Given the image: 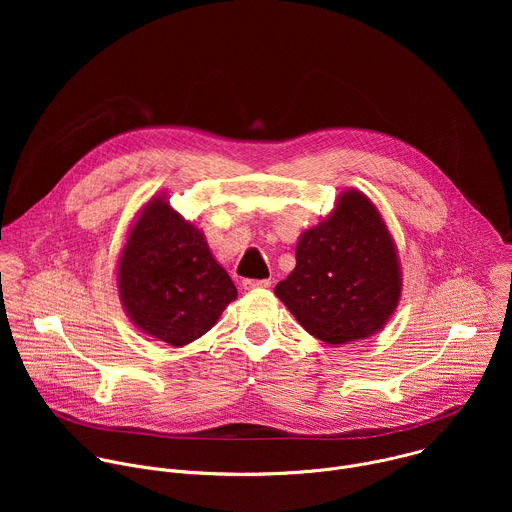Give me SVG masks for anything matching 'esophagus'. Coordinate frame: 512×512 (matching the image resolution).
I'll return each mask as SVG.
<instances>
[{"mask_svg": "<svg viewBox=\"0 0 512 512\" xmlns=\"http://www.w3.org/2000/svg\"><path fill=\"white\" fill-rule=\"evenodd\" d=\"M269 285H271L269 279H243L245 289H261V287H269Z\"/></svg>", "mask_w": 512, "mask_h": 512, "instance_id": "1", "label": "esophagus"}]
</instances>
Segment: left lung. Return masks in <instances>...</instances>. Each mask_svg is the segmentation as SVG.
Segmentation results:
<instances>
[{
  "mask_svg": "<svg viewBox=\"0 0 512 512\" xmlns=\"http://www.w3.org/2000/svg\"><path fill=\"white\" fill-rule=\"evenodd\" d=\"M275 296L326 344H346L381 330L397 308L401 273L391 235L375 204L356 190L302 235L296 269Z\"/></svg>",
  "mask_w": 512,
  "mask_h": 512,
  "instance_id": "obj_1",
  "label": "left lung"
}]
</instances>
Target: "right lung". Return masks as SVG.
I'll return each instance as SVG.
<instances>
[{
	"instance_id": "add662e5",
	"label": "right lung",
	"mask_w": 512,
	"mask_h": 512,
	"mask_svg": "<svg viewBox=\"0 0 512 512\" xmlns=\"http://www.w3.org/2000/svg\"><path fill=\"white\" fill-rule=\"evenodd\" d=\"M119 296L129 318L154 338L184 346L206 334L237 298L198 229L166 198L148 202L119 261Z\"/></svg>"
}]
</instances>
